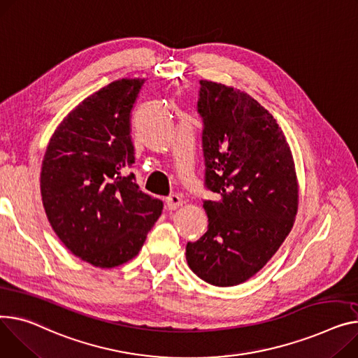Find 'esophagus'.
I'll use <instances>...</instances> for the list:
<instances>
[{
    "mask_svg": "<svg viewBox=\"0 0 358 358\" xmlns=\"http://www.w3.org/2000/svg\"><path fill=\"white\" fill-rule=\"evenodd\" d=\"M165 204H166V207H169L170 210H174V208H177V207H180L182 204V200H181L180 196L171 194V196H169V197L165 199Z\"/></svg>",
    "mask_w": 358,
    "mask_h": 358,
    "instance_id": "34e87169",
    "label": "esophagus"
}]
</instances>
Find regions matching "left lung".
<instances>
[{
    "mask_svg": "<svg viewBox=\"0 0 358 358\" xmlns=\"http://www.w3.org/2000/svg\"><path fill=\"white\" fill-rule=\"evenodd\" d=\"M207 231L185 248L200 279L234 287L260 271L294 226L298 184L289 145L275 117L248 93L200 80Z\"/></svg>",
    "mask_w": 358,
    "mask_h": 358,
    "instance_id": "8db88e82",
    "label": "left lung"
}]
</instances>
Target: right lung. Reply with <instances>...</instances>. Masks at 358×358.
<instances>
[{"label":"right lung","instance_id":"add662e5","mask_svg":"<svg viewBox=\"0 0 358 358\" xmlns=\"http://www.w3.org/2000/svg\"><path fill=\"white\" fill-rule=\"evenodd\" d=\"M144 79H121L90 94L53 134L41 166V199L63 245L98 268L138 255L162 201L135 174L131 112Z\"/></svg>","mask_w":358,"mask_h":358}]
</instances>
